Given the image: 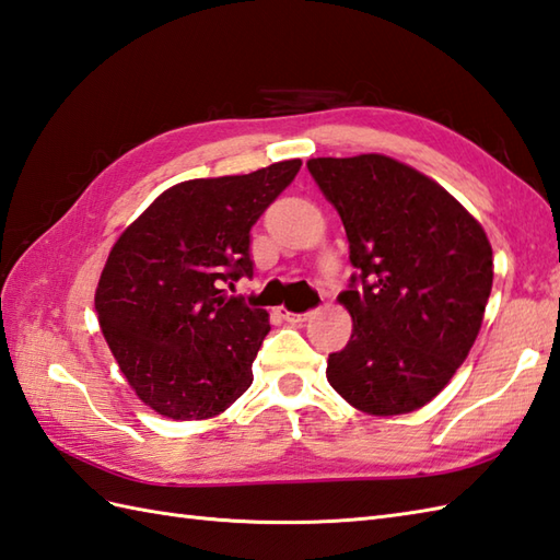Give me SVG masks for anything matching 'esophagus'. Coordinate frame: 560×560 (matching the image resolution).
<instances>
[{"label":"esophagus","instance_id":"34e87169","mask_svg":"<svg viewBox=\"0 0 560 560\" xmlns=\"http://www.w3.org/2000/svg\"><path fill=\"white\" fill-rule=\"evenodd\" d=\"M279 315L287 319V323H291V325H299V323H305L307 317H311V313H291V311H287V307H281L279 311Z\"/></svg>","mask_w":560,"mask_h":560}]
</instances>
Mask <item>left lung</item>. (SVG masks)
Listing matches in <instances>:
<instances>
[{"instance_id": "1", "label": "left lung", "mask_w": 560, "mask_h": 560, "mask_svg": "<svg viewBox=\"0 0 560 560\" xmlns=\"http://www.w3.org/2000/svg\"><path fill=\"white\" fill-rule=\"evenodd\" d=\"M307 171L349 237L353 319L327 380L373 416L421 409L477 341L493 287L481 223L431 177L380 153L313 159Z\"/></svg>"}]
</instances>
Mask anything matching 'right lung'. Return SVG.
<instances>
[{
  "label": "right lung",
  "instance_id": "1",
  "mask_svg": "<svg viewBox=\"0 0 560 560\" xmlns=\"http://www.w3.org/2000/svg\"><path fill=\"white\" fill-rule=\"evenodd\" d=\"M301 171L173 185L117 237L96 289L103 337L137 397L175 421L209 419L253 385L269 315L225 295L253 277L249 231Z\"/></svg>",
  "mask_w": 560,
  "mask_h": 560
}]
</instances>
